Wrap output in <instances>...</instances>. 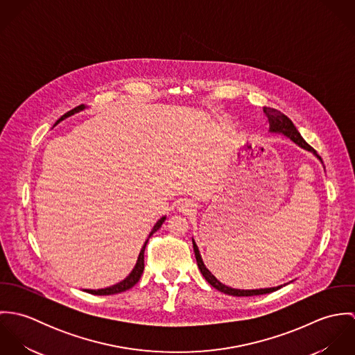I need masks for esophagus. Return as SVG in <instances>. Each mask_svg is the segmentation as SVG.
I'll return each instance as SVG.
<instances>
[{"label": "esophagus", "mask_w": 355, "mask_h": 355, "mask_svg": "<svg viewBox=\"0 0 355 355\" xmlns=\"http://www.w3.org/2000/svg\"><path fill=\"white\" fill-rule=\"evenodd\" d=\"M178 209H179V211H182L184 214H190L191 211L196 210V203L190 200H182L178 203Z\"/></svg>", "instance_id": "34e87169"}]
</instances>
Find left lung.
I'll use <instances>...</instances> for the list:
<instances>
[{
	"label": "left lung",
	"mask_w": 355,
	"mask_h": 355,
	"mask_svg": "<svg viewBox=\"0 0 355 355\" xmlns=\"http://www.w3.org/2000/svg\"><path fill=\"white\" fill-rule=\"evenodd\" d=\"M263 109V113L266 114V119H268V124H269V132L270 134H280V135H284L286 138H288L290 141H293L295 145H298L300 148H302L304 150H307L309 153H311L315 158L320 159V162L322 164V159L321 157L317 154V152L304 141L302 138V135L300 134V131L297 130V127L294 125V123L282 112H279L277 109H273V107H262ZM324 166V164H322ZM325 169V166H324ZM193 248H194V253H196V258H197V263H198V268L202 273L205 280L211 286L214 287L216 290L227 294V295H232V297H254V295H263V294H269V293H273L279 288H282L283 286H277V287H268V288H255V290H241V288H232L230 286H225L207 268L206 265L203 263L202 257L200 253V249L193 238ZM288 284V283H287Z\"/></svg>",
	"instance_id": "1"
}]
</instances>
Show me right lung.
Segmentation results:
<instances>
[{
  "label": "right lung",
  "instance_id": "obj_1",
  "mask_svg": "<svg viewBox=\"0 0 355 355\" xmlns=\"http://www.w3.org/2000/svg\"><path fill=\"white\" fill-rule=\"evenodd\" d=\"M87 107H89V106H86V105H79V106H76L75 109H72V110L67 112L65 114H62V116L55 121L54 125H57L60 121H62V120H65V119H68V117H71V116H73V114H76V113H79V112L87 109ZM165 220H166V216H162V217L154 224V227H153V230L150 231V234H149V238L152 236L154 232H157V230L161 228V225H162V223H164ZM149 238L146 239L145 245L142 246V249H141V252H139L135 266L132 268V270L130 272V275H128L125 279H123L121 282H119V283H116V284H113V286H110V287H106V288H101V290H85V291L89 293V294H94V295H112V294H119V293L127 291V290H130L131 287H134V286L139 282V279H141V276H142V272H144V268H145V263H144L145 257H144V254H145L146 245H148V242H149Z\"/></svg>",
  "mask_w": 355,
  "mask_h": 355
}]
</instances>
